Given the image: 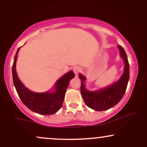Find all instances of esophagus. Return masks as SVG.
Returning a JSON list of instances; mask_svg holds the SVG:
<instances>
[{"instance_id":"esophagus-1","label":"esophagus","mask_w":147,"mask_h":147,"mask_svg":"<svg viewBox=\"0 0 147 147\" xmlns=\"http://www.w3.org/2000/svg\"><path fill=\"white\" fill-rule=\"evenodd\" d=\"M81 71V68L79 66H75V68H73V72L75 75H77L79 72Z\"/></svg>"}]
</instances>
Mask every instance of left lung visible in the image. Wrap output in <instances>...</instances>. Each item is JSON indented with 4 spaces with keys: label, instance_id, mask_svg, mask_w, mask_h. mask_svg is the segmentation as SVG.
I'll use <instances>...</instances> for the list:
<instances>
[{
    "label": "left lung",
    "instance_id": "left-lung-1",
    "mask_svg": "<svg viewBox=\"0 0 147 147\" xmlns=\"http://www.w3.org/2000/svg\"><path fill=\"white\" fill-rule=\"evenodd\" d=\"M119 53L124 61V70L117 82L96 91H88L85 88L86 77L79 74L81 79V93L86 105L95 111H102L111 109L119 102L125 93L129 79V63L124 48L118 45Z\"/></svg>",
    "mask_w": 147,
    "mask_h": 147
}]
</instances>
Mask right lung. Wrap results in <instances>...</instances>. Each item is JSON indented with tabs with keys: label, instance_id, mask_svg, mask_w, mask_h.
I'll use <instances>...</instances> for the list:
<instances>
[{
	"label": "right lung",
	"instance_id": "add662e5",
	"mask_svg": "<svg viewBox=\"0 0 147 147\" xmlns=\"http://www.w3.org/2000/svg\"><path fill=\"white\" fill-rule=\"evenodd\" d=\"M20 48L17 50L12 65V77L15 88L22 102L30 110L41 115H50L57 113L63 105L65 93L70 81L75 77L72 71L68 72L58 79L55 84L53 92L36 93L30 90L18 79L16 70V63Z\"/></svg>",
	"mask_w": 147,
	"mask_h": 147
}]
</instances>
